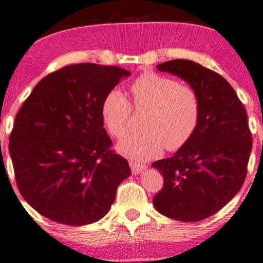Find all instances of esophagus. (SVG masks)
Here are the masks:
<instances>
[{"label": "esophagus", "instance_id": "1", "mask_svg": "<svg viewBox=\"0 0 263 263\" xmlns=\"http://www.w3.org/2000/svg\"><path fill=\"white\" fill-rule=\"evenodd\" d=\"M129 165H130V169H132L133 174H135V175H138V174L142 173L144 170H146V168H147L146 165H141V164H139V163H135L133 161L129 163Z\"/></svg>", "mask_w": 263, "mask_h": 263}]
</instances>
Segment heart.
<instances>
[{
	"mask_svg": "<svg viewBox=\"0 0 263 263\" xmlns=\"http://www.w3.org/2000/svg\"><path fill=\"white\" fill-rule=\"evenodd\" d=\"M134 107L148 111L144 134L128 135L118 142L121 155L135 161H147L162 149L182 148L198 128L199 95L196 89L180 84L174 78L156 72H145L130 87ZM132 105L118 89H112L101 102V118L106 130L115 138L127 133Z\"/></svg>",
	"mask_w": 263,
	"mask_h": 263,
	"instance_id": "heart-1",
	"label": "heart"
}]
</instances>
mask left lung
Here are the masks:
<instances>
[{
  "label": "left lung",
  "mask_w": 263,
  "mask_h": 263,
  "mask_svg": "<svg viewBox=\"0 0 263 263\" xmlns=\"http://www.w3.org/2000/svg\"><path fill=\"white\" fill-rule=\"evenodd\" d=\"M157 69L196 89L202 111L192 139L152 164L164 177L153 205L170 219L197 222L222 209L243 186L252 147L248 115L231 84L215 71L183 59Z\"/></svg>",
  "instance_id": "left-lung-1"
}]
</instances>
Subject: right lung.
<instances>
[{"label":"right lung","mask_w":263,"mask_h":263,"mask_svg":"<svg viewBox=\"0 0 263 263\" xmlns=\"http://www.w3.org/2000/svg\"><path fill=\"white\" fill-rule=\"evenodd\" d=\"M118 66L76 64L49 73L15 116L9 153L23 198L47 219L84 226L105 216L128 161L110 149L101 102L122 77Z\"/></svg>","instance_id":"add662e5"}]
</instances>
